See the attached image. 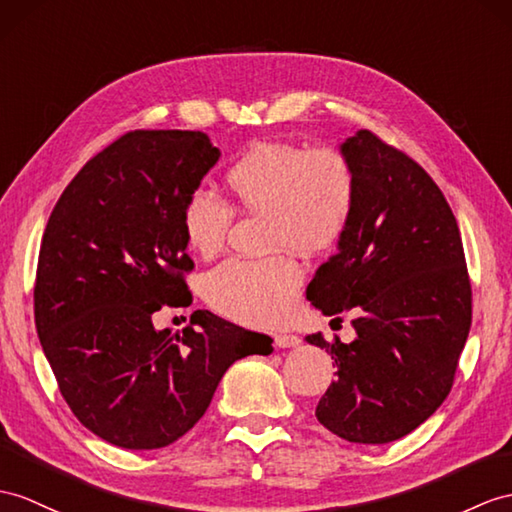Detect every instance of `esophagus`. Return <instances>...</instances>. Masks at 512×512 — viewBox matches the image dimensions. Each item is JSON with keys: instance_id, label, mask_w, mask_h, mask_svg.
Masks as SVG:
<instances>
[{"instance_id": "34e87169", "label": "esophagus", "mask_w": 512, "mask_h": 512, "mask_svg": "<svg viewBox=\"0 0 512 512\" xmlns=\"http://www.w3.org/2000/svg\"><path fill=\"white\" fill-rule=\"evenodd\" d=\"M273 339H276V345L278 347H282V350H286V347H297L299 343V336H295V334H286V332H282V334H276L273 336Z\"/></svg>"}]
</instances>
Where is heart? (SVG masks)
<instances>
[{
  "mask_svg": "<svg viewBox=\"0 0 512 512\" xmlns=\"http://www.w3.org/2000/svg\"><path fill=\"white\" fill-rule=\"evenodd\" d=\"M232 199L247 213L269 215L271 249L293 247L319 254L341 241L356 208V171L339 149L258 141L226 171ZM232 208L206 191L186 199L182 226L199 256L226 243ZM302 267L291 256L226 260L208 273L206 295L219 313L252 326H273L289 317L302 284Z\"/></svg>",
  "mask_w": 512,
  "mask_h": 512,
  "instance_id": "b5f03b06",
  "label": "heart"
}]
</instances>
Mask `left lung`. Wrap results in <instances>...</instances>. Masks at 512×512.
<instances>
[{
  "instance_id": "1",
  "label": "left lung",
  "mask_w": 512,
  "mask_h": 512,
  "mask_svg": "<svg viewBox=\"0 0 512 512\" xmlns=\"http://www.w3.org/2000/svg\"><path fill=\"white\" fill-rule=\"evenodd\" d=\"M341 154L356 171L354 217L306 297L328 317L352 313L356 339L306 336L336 365L315 415L345 441L382 445L450 395L471 284L456 217L423 167L369 130L345 139Z\"/></svg>"
}]
</instances>
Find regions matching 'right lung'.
Wrapping results in <instances>:
<instances>
[{"mask_svg": "<svg viewBox=\"0 0 512 512\" xmlns=\"http://www.w3.org/2000/svg\"><path fill=\"white\" fill-rule=\"evenodd\" d=\"M219 156L204 132H128L86 162L49 215L36 332L73 415L117 447L178 441L234 360L273 352L267 334L208 310L178 334L152 321L193 302L182 213Z\"/></svg>", "mask_w": 512, "mask_h": 512, "instance_id": "add662e5", "label": "right lung"}]
</instances>
